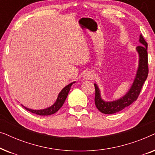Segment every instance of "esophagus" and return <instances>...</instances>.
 <instances>
[{
    "label": "esophagus",
    "mask_w": 155,
    "mask_h": 155,
    "mask_svg": "<svg viewBox=\"0 0 155 155\" xmlns=\"http://www.w3.org/2000/svg\"><path fill=\"white\" fill-rule=\"evenodd\" d=\"M93 77V72L92 71H85L84 73H83V76H82V78H83L84 80H91Z\"/></svg>",
    "instance_id": "obj_1"
}]
</instances>
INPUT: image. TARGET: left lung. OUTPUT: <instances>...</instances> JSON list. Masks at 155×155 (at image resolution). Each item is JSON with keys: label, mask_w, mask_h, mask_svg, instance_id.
<instances>
[{"label": "left lung", "mask_w": 155, "mask_h": 155, "mask_svg": "<svg viewBox=\"0 0 155 155\" xmlns=\"http://www.w3.org/2000/svg\"><path fill=\"white\" fill-rule=\"evenodd\" d=\"M139 42L140 43V45L136 47V51L139 56L138 67L132 85L126 94L116 100L104 101L101 98L100 90L98 85L96 83L94 84L95 88V105L101 113L105 114H115L128 107L138 97L142 87L148 75L147 43L144 39L142 35H140Z\"/></svg>", "instance_id": "1"}]
</instances>
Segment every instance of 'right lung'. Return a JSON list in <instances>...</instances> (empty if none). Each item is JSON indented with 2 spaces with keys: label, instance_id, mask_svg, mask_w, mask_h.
<instances>
[{
  "label": "right lung",
  "instance_id": "right-lung-1",
  "mask_svg": "<svg viewBox=\"0 0 155 155\" xmlns=\"http://www.w3.org/2000/svg\"><path fill=\"white\" fill-rule=\"evenodd\" d=\"M75 82H73L71 83H70L69 84H68L61 91L60 93H59L58 95V97H57V99L55 101V103L51 107L46 108V109H29V108L25 107V106L22 105L23 107L25 108V109H27V111L31 112V113L37 114V115H40V116H48V115H51V114H54L58 111L59 109H61V107L64 104L65 99H66L68 95V92L70 90H71V87L72 86V84L73 83H75Z\"/></svg>",
  "mask_w": 155,
  "mask_h": 155
}]
</instances>
